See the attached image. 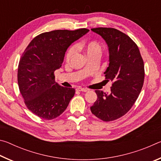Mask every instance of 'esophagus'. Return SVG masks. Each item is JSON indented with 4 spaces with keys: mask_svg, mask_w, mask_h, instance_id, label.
I'll return each instance as SVG.
<instances>
[{
    "mask_svg": "<svg viewBox=\"0 0 161 161\" xmlns=\"http://www.w3.org/2000/svg\"><path fill=\"white\" fill-rule=\"evenodd\" d=\"M77 91H80V92H86L88 91V89H84V88H81V87H78V88H77Z\"/></svg>",
    "mask_w": 161,
    "mask_h": 161,
    "instance_id": "obj_1",
    "label": "esophagus"
}]
</instances>
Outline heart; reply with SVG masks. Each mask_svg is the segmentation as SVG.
Segmentation results:
<instances>
[{
    "label": "heart",
    "mask_w": 161,
    "mask_h": 161,
    "mask_svg": "<svg viewBox=\"0 0 161 161\" xmlns=\"http://www.w3.org/2000/svg\"><path fill=\"white\" fill-rule=\"evenodd\" d=\"M76 47L83 49L89 58L94 56H99L102 51V47L97 41H89L84 42L81 45H77L76 47L72 46L67 50L66 54V59L69 60L72 58L76 52Z\"/></svg>",
    "instance_id": "obj_1"
}]
</instances>
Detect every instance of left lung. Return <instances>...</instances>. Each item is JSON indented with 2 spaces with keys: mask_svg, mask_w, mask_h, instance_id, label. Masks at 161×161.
<instances>
[{
  "mask_svg": "<svg viewBox=\"0 0 161 161\" xmlns=\"http://www.w3.org/2000/svg\"><path fill=\"white\" fill-rule=\"evenodd\" d=\"M107 42L109 64L104 72L112 81L109 94L96 90L97 99L90 107L92 113L103 121L125 115L134 104L144 81V64L139 49L124 32L115 28L91 29Z\"/></svg>",
  "mask_w": 161,
  "mask_h": 161,
  "instance_id": "8db88e82",
  "label": "left lung"
}]
</instances>
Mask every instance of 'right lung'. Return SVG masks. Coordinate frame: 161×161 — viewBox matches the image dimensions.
Here are the masks:
<instances>
[{
    "mask_svg": "<svg viewBox=\"0 0 161 161\" xmlns=\"http://www.w3.org/2000/svg\"><path fill=\"white\" fill-rule=\"evenodd\" d=\"M89 31L57 30L32 40L18 64V83L26 107L40 118L51 120L64 112L74 97V88L55 82L54 72L62 66L72 43Z\"/></svg>",
    "mask_w": 161,
    "mask_h": 161,
    "instance_id": "1",
    "label": "right lung"
}]
</instances>
